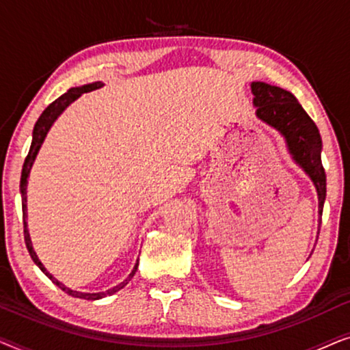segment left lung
Returning a JSON list of instances; mask_svg holds the SVG:
<instances>
[{"instance_id": "8db88e82", "label": "left lung", "mask_w": 350, "mask_h": 350, "mask_svg": "<svg viewBox=\"0 0 350 350\" xmlns=\"http://www.w3.org/2000/svg\"><path fill=\"white\" fill-rule=\"evenodd\" d=\"M252 92L255 95L253 103L256 107V116L285 137L295 161L312 178L319 194V213L322 215L327 196V175L320 157L322 138L317 126L288 90L266 83H253Z\"/></svg>"}]
</instances>
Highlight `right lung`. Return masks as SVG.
<instances>
[{"instance_id":"right-lung-1","label":"right lung","mask_w":350,"mask_h":350,"mask_svg":"<svg viewBox=\"0 0 350 350\" xmlns=\"http://www.w3.org/2000/svg\"><path fill=\"white\" fill-rule=\"evenodd\" d=\"M102 83H94V84H88V85H83V88H73L70 89L68 92H65L62 97H59L57 100H54L49 107H47L44 111H42V114L40 116V119H38L36 124H35V129H33V140H31V146H30V151H28V154L25 157V162H23V169H22V178H21V193H22V212H23V236H25V245L28 248V253H30L31 260L35 261V265L40 267V269L44 272V274L49 277V279L54 282V284L57 286H60L62 290L65 291V293H68L70 296H75V298H83V299H100V298H105V296L108 295H113L116 293V291H119L121 288H124L129 284V280L132 279L133 274L137 272V267H138V261L135 267H133V271L129 274V277L124 282H121V284L114 286V288L111 290H107L103 291V293H79V291H73L70 288H66L65 285H62L59 280H55L54 277H52L49 272L46 271V267L41 265V261L38 260L36 253L33 252V247H31V241H30V234H28V229H27V180H28V174H30L31 170V165L33 162H35V157L38 154V151H40V148L42 145V142H44V137L46 133L49 132V129L52 126V122L55 121L57 116L64 111V109L68 107V105L71 102H75L76 98L79 97L81 94H85V92H90V90L94 89H98L102 88Z\"/></svg>"}]
</instances>
